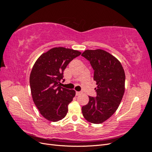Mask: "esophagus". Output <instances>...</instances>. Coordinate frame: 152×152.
Instances as JSON below:
<instances>
[{
    "instance_id": "1",
    "label": "esophagus",
    "mask_w": 152,
    "mask_h": 152,
    "mask_svg": "<svg viewBox=\"0 0 152 152\" xmlns=\"http://www.w3.org/2000/svg\"><path fill=\"white\" fill-rule=\"evenodd\" d=\"M82 94V93L81 91H76V95L77 96H80Z\"/></svg>"
}]
</instances>
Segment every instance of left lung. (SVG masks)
<instances>
[{
    "instance_id": "obj_1",
    "label": "left lung",
    "mask_w": 152,
    "mask_h": 152,
    "mask_svg": "<svg viewBox=\"0 0 152 152\" xmlns=\"http://www.w3.org/2000/svg\"><path fill=\"white\" fill-rule=\"evenodd\" d=\"M82 56L94 70L96 97L89 96V103L82 107L87 121L102 124L116 112L125 91V72L121 62L102 49L86 50Z\"/></svg>"
}]
</instances>
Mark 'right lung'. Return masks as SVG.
Returning <instances> with one entry per match:
<instances>
[{
  "mask_svg": "<svg viewBox=\"0 0 152 152\" xmlns=\"http://www.w3.org/2000/svg\"><path fill=\"white\" fill-rule=\"evenodd\" d=\"M76 50L59 47L50 49L37 59L32 68L30 85L33 101L47 120L57 122L66 116L74 90L59 86L63 72L72 60L80 56Z\"/></svg>",
  "mask_w": 152,
  "mask_h": 152,
  "instance_id": "obj_1",
  "label": "right lung"
}]
</instances>
